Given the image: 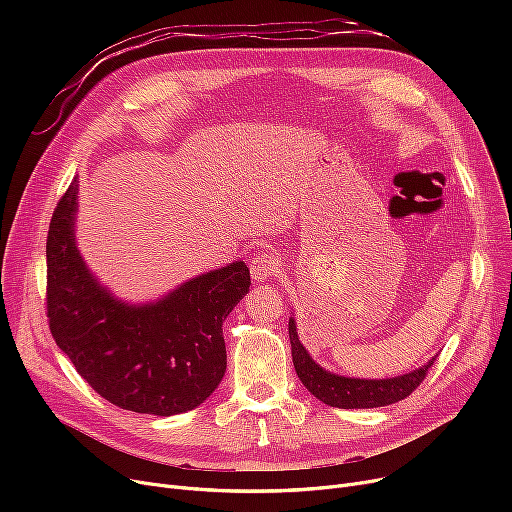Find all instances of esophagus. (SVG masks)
<instances>
[{
	"label": "esophagus",
	"instance_id": "1",
	"mask_svg": "<svg viewBox=\"0 0 512 512\" xmlns=\"http://www.w3.org/2000/svg\"><path fill=\"white\" fill-rule=\"evenodd\" d=\"M278 265L280 263L272 251H261L251 257L249 270H251V276L255 282H265V280L278 276Z\"/></svg>",
	"mask_w": 512,
	"mask_h": 512
}]
</instances>
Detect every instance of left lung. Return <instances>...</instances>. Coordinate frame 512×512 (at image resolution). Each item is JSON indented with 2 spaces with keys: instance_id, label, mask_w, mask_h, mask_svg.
<instances>
[{
  "instance_id": "left-lung-1",
  "label": "left lung",
  "mask_w": 512,
  "mask_h": 512,
  "mask_svg": "<svg viewBox=\"0 0 512 512\" xmlns=\"http://www.w3.org/2000/svg\"><path fill=\"white\" fill-rule=\"evenodd\" d=\"M288 336L292 346V363L297 369L299 380L303 386L321 402L338 409H373V407H386L394 402L407 398L417 386L425 380L427 369L434 365V359L427 365L411 371L396 375V378L386 380H359V378H344L319 367L307 353V348L301 344L297 334V324L294 317L288 321Z\"/></svg>"
}]
</instances>
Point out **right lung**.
I'll use <instances>...</instances> for the list:
<instances>
[{
	"label": "right lung",
	"mask_w": 512,
	"mask_h": 512,
	"mask_svg": "<svg viewBox=\"0 0 512 512\" xmlns=\"http://www.w3.org/2000/svg\"><path fill=\"white\" fill-rule=\"evenodd\" d=\"M78 180L47 234V317L53 340L112 405L170 417L199 407L226 371L224 319L251 286L234 261L147 305L114 299L89 272L74 240Z\"/></svg>",
	"instance_id": "right-lung-1"
}]
</instances>
